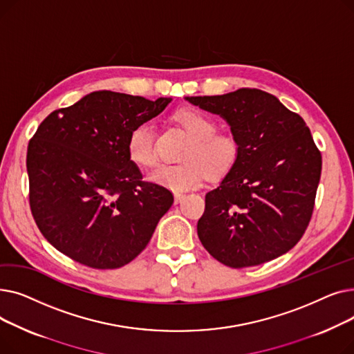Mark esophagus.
<instances>
[{
    "mask_svg": "<svg viewBox=\"0 0 354 354\" xmlns=\"http://www.w3.org/2000/svg\"><path fill=\"white\" fill-rule=\"evenodd\" d=\"M174 198H175V203H179L185 198V195L183 194H175Z\"/></svg>",
    "mask_w": 354,
    "mask_h": 354,
    "instance_id": "1",
    "label": "esophagus"
}]
</instances>
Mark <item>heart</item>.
<instances>
[{"label": "heart", "instance_id": "obj_1", "mask_svg": "<svg viewBox=\"0 0 354 354\" xmlns=\"http://www.w3.org/2000/svg\"><path fill=\"white\" fill-rule=\"evenodd\" d=\"M174 120L187 132L189 143L185 147L179 165H159L149 174V180L174 192H185L201 187L207 176L222 175L235 165L239 146L225 133H216L215 122L202 111L183 107L174 113ZM127 155L133 163L149 167L156 162L155 130L152 123H138L129 132L126 142Z\"/></svg>", "mask_w": 354, "mask_h": 354}]
</instances>
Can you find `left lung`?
<instances>
[{
    "label": "left lung",
    "mask_w": 354,
    "mask_h": 354,
    "mask_svg": "<svg viewBox=\"0 0 354 354\" xmlns=\"http://www.w3.org/2000/svg\"><path fill=\"white\" fill-rule=\"evenodd\" d=\"M185 100L224 119L239 146L235 165L205 195L198 221L202 245L232 268L290 251L308 225L322 175L306 122L258 88Z\"/></svg>",
    "instance_id": "left-lung-1"
}]
</instances>
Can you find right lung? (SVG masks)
Returning a JSON list of instances; mask_svg holds the SVG:
<instances>
[{
  "instance_id": "add662e5",
  "label": "right lung",
  "mask_w": 354,
  "mask_h": 354,
  "mask_svg": "<svg viewBox=\"0 0 354 354\" xmlns=\"http://www.w3.org/2000/svg\"><path fill=\"white\" fill-rule=\"evenodd\" d=\"M172 102L93 91L50 113L28 143L30 207L48 243L74 261L120 268L151 241L174 195L143 182L126 142Z\"/></svg>"
}]
</instances>
